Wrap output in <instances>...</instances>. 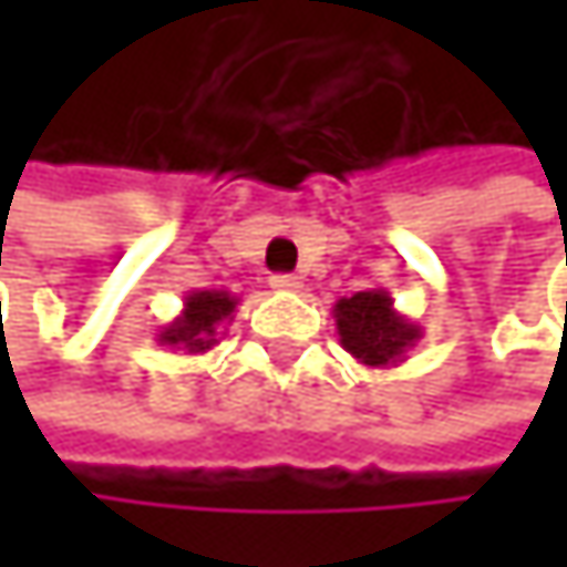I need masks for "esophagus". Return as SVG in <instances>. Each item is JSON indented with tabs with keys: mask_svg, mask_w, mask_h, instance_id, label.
Segmentation results:
<instances>
[{
	"mask_svg": "<svg viewBox=\"0 0 567 567\" xmlns=\"http://www.w3.org/2000/svg\"><path fill=\"white\" fill-rule=\"evenodd\" d=\"M269 285H272L276 291H298V288H301V279H298V276H272Z\"/></svg>",
	"mask_w": 567,
	"mask_h": 567,
	"instance_id": "esophagus-1",
	"label": "esophagus"
}]
</instances>
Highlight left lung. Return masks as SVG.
Segmentation results:
<instances>
[{"instance_id":"8db88e82","label":"left lung","mask_w":567,"mask_h":567,"mask_svg":"<svg viewBox=\"0 0 567 567\" xmlns=\"http://www.w3.org/2000/svg\"><path fill=\"white\" fill-rule=\"evenodd\" d=\"M334 324L341 348L364 368H396L423 338L420 324L394 308L388 288H364L334 301Z\"/></svg>"}]
</instances>
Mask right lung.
Listing matches in <instances>:
<instances>
[{"label": "right lung", "instance_id": "right-lung-1", "mask_svg": "<svg viewBox=\"0 0 567 567\" xmlns=\"http://www.w3.org/2000/svg\"><path fill=\"white\" fill-rule=\"evenodd\" d=\"M239 298L223 288H196L183 298V311L167 321L157 334V344H167L183 354H203L219 344L223 328L236 318Z\"/></svg>", "mask_w": 567, "mask_h": 567}]
</instances>
